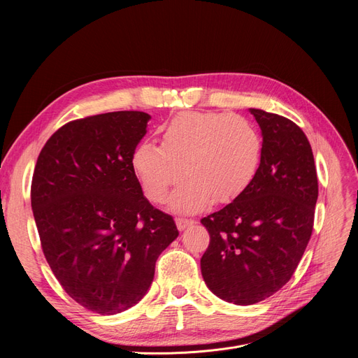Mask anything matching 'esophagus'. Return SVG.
<instances>
[{
    "mask_svg": "<svg viewBox=\"0 0 358 358\" xmlns=\"http://www.w3.org/2000/svg\"><path fill=\"white\" fill-rule=\"evenodd\" d=\"M176 223H177L178 231H184L185 228H189L190 224H193V220L185 219V217H177V219H176Z\"/></svg>",
    "mask_w": 358,
    "mask_h": 358,
    "instance_id": "34e87169",
    "label": "esophagus"
}]
</instances>
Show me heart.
I'll use <instances>...</instances> for the list:
<instances>
[{"instance_id": "heart-1", "label": "heart", "mask_w": 358, "mask_h": 358, "mask_svg": "<svg viewBox=\"0 0 358 358\" xmlns=\"http://www.w3.org/2000/svg\"><path fill=\"white\" fill-rule=\"evenodd\" d=\"M262 154L255 124L241 115L184 111L162 129L161 145L139 143L131 168L145 196L159 203L168 189L184 176L169 196V208L197 212L212 200L229 203L252 182Z\"/></svg>"}]
</instances>
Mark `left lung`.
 Masks as SVG:
<instances>
[{"mask_svg":"<svg viewBox=\"0 0 358 358\" xmlns=\"http://www.w3.org/2000/svg\"><path fill=\"white\" fill-rule=\"evenodd\" d=\"M262 135L248 189L203 217L210 243L200 259L204 283L235 305H254L283 287L313 229L317 177L310 143L292 120L250 108Z\"/></svg>","mask_w":358,"mask_h":358,"instance_id":"8db88e82","label":"left lung"}]
</instances>
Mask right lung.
I'll return each instance as SVG.
<instances>
[{
  "instance_id": "add662e5",
  "label": "right lung",
  "mask_w": 358,
  "mask_h": 358,
  "mask_svg": "<svg viewBox=\"0 0 358 358\" xmlns=\"http://www.w3.org/2000/svg\"><path fill=\"white\" fill-rule=\"evenodd\" d=\"M150 116L113 111L73 120L49 138L31 180V210L64 290L100 315L135 306L178 231L143 196L131 154Z\"/></svg>"
}]
</instances>
